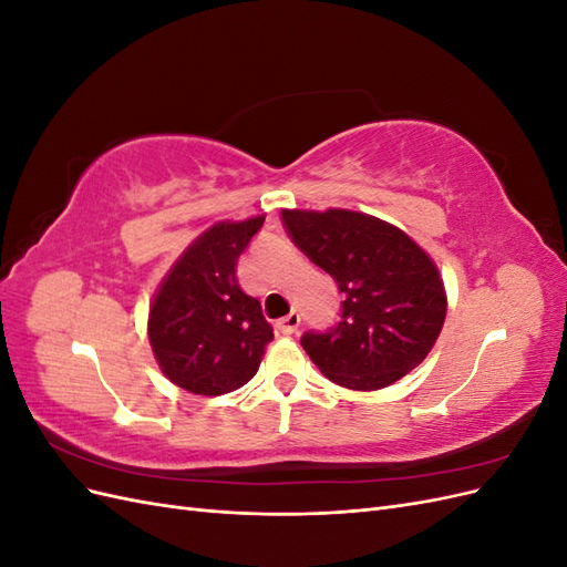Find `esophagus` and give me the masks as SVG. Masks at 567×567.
<instances>
[{"instance_id":"obj_1","label":"esophagus","mask_w":567,"mask_h":567,"mask_svg":"<svg viewBox=\"0 0 567 567\" xmlns=\"http://www.w3.org/2000/svg\"><path fill=\"white\" fill-rule=\"evenodd\" d=\"M298 326H300V315H298V312H290V315H286L284 319H279L277 329H279L284 336H293V333L298 331Z\"/></svg>"}]
</instances>
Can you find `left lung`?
Segmentation results:
<instances>
[{"mask_svg": "<svg viewBox=\"0 0 567 567\" xmlns=\"http://www.w3.org/2000/svg\"><path fill=\"white\" fill-rule=\"evenodd\" d=\"M284 229L338 284L340 321L300 346L326 379L381 390L433 350L447 315L435 262L388 221L352 210H281Z\"/></svg>", "mask_w": 567, "mask_h": 567, "instance_id": "left-lung-1", "label": "left lung"}]
</instances>
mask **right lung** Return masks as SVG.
Returning <instances> with one entry per match:
<instances>
[{
  "label": "right lung",
  "instance_id": "1",
  "mask_svg": "<svg viewBox=\"0 0 567 567\" xmlns=\"http://www.w3.org/2000/svg\"><path fill=\"white\" fill-rule=\"evenodd\" d=\"M265 217L219 221L169 269L148 312V340L163 373L194 394L246 385L274 331L257 298L236 279V262Z\"/></svg>",
  "mask_w": 567,
  "mask_h": 567
}]
</instances>
